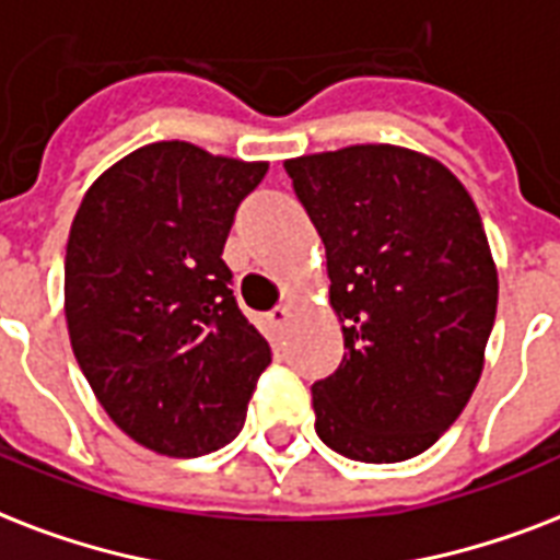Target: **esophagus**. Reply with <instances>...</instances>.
Here are the masks:
<instances>
[{"instance_id":"1","label":"esophagus","mask_w":560,"mask_h":560,"mask_svg":"<svg viewBox=\"0 0 560 560\" xmlns=\"http://www.w3.org/2000/svg\"><path fill=\"white\" fill-rule=\"evenodd\" d=\"M285 320H289V306H285V303L268 312V324H271V327H283Z\"/></svg>"}]
</instances>
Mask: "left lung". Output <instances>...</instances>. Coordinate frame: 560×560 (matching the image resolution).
<instances>
[{
  "label": "left lung",
  "instance_id": "1",
  "mask_svg": "<svg viewBox=\"0 0 560 560\" xmlns=\"http://www.w3.org/2000/svg\"><path fill=\"white\" fill-rule=\"evenodd\" d=\"M327 248L339 371L312 385L315 432L368 465L418 456L485 368L497 262L476 201L441 160L365 142L283 163Z\"/></svg>",
  "mask_w": 560,
  "mask_h": 560
}]
</instances>
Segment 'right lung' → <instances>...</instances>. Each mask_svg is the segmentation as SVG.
I'll use <instances>...</instances> for the list:
<instances>
[{
  "label": "right lung",
  "instance_id": "obj_1",
  "mask_svg": "<svg viewBox=\"0 0 560 560\" xmlns=\"http://www.w3.org/2000/svg\"><path fill=\"white\" fill-rule=\"evenodd\" d=\"M266 172V160L149 142L78 203L63 262L72 353L107 418L151 453L195 458L233 441L271 362L221 259Z\"/></svg>",
  "mask_w": 560,
  "mask_h": 560
}]
</instances>
